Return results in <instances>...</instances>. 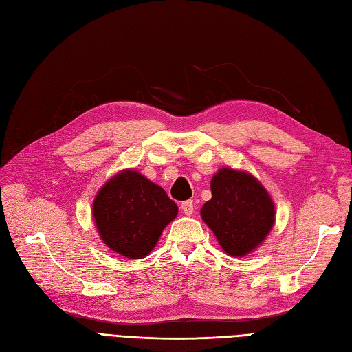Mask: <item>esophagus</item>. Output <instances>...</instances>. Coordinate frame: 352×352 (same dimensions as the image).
Returning a JSON list of instances; mask_svg holds the SVG:
<instances>
[{
  "label": "esophagus",
  "instance_id": "obj_1",
  "mask_svg": "<svg viewBox=\"0 0 352 352\" xmlns=\"http://www.w3.org/2000/svg\"><path fill=\"white\" fill-rule=\"evenodd\" d=\"M182 211L186 214V215H192L193 211H195V204L193 201H186L182 204Z\"/></svg>",
  "mask_w": 352,
  "mask_h": 352
}]
</instances>
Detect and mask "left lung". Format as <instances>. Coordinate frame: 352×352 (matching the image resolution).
<instances>
[{
  "mask_svg": "<svg viewBox=\"0 0 352 352\" xmlns=\"http://www.w3.org/2000/svg\"><path fill=\"white\" fill-rule=\"evenodd\" d=\"M212 197L201 215L229 256L256 250L275 223V205L266 188L248 173L221 168L211 179Z\"/></svg>",
  "mask_w": 352,
  "mask_h": 352,
  "instance_id": "8db88e82",
  "label": "left lung"
}]
</instances>
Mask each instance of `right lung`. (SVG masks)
<instances>
[{
    "label": "right lung",
    "instance_id": "obj_1",
    "mask_svg": "<svg viewBox=\"0 0 352 352\" xmlns=\"http://www.w3.org/2000/svg\"><path fill=\"white\" fill-rule=\"evenodd\" d=\"M177 214V204L164 188L133 169L108 179L94 201L99 236L114 253L128 258L146 257Z\"/></svg>",
    "mask_w": 352,
    "mask_h": 352
}]
</instances>
